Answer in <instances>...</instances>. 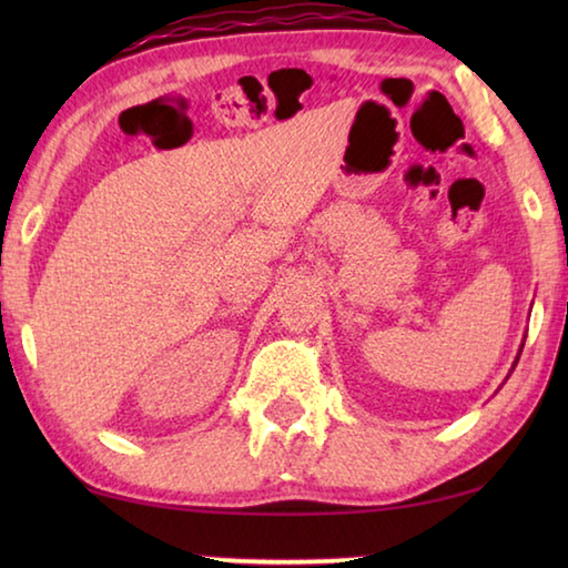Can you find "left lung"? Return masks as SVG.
<instances>
[{
    "instance_id": "obj_1",
    "label": "left lung",
    "mask_w": 568,
    "mask_h": 568,
    "mask_svg": "<svg viewBox=\"0 0 568 568\" xmlns=\"http://www.w3.org/2000/svg\"><path fill=\"white\" fill-rule=\"evenodd\" d=\"M521 351H524V343H521V348H518V355H521ZM518 355H516V361H514V368H516V363H518Z\"/></svg>"
}]
</instances>
